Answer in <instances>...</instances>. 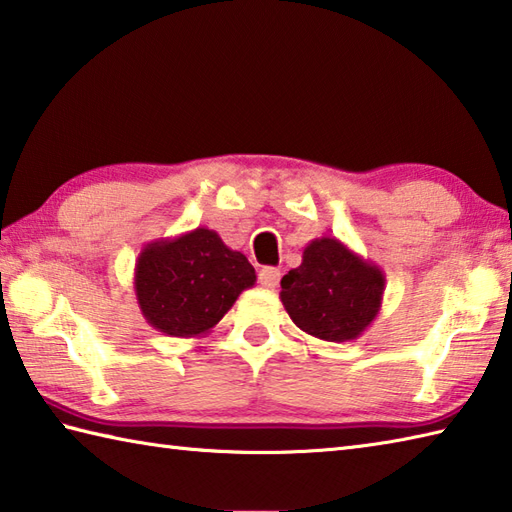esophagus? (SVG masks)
Masks as SVG:
<instances>
[{
    "label": "esophagus",
    "instance_id": "34e87169",
    "mask_svg": "<svg viewBox=\"0 0 512 512\" xmlns=\"http://www.w3.org/2000/svg\"><path fill=\"white\" fill-rule=\"evenodd\" d=\"M279 277H282V273H279V268L275 266H264L259 270V284L264 288H277Z\"/></svg>",
    "mask_w": 512,
    "mask_h": 512
}]
</instances>
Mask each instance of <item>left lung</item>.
<instances>
[{
    "instance_id": "obj_1",
    "label": "left lung",
    "mask_w": 512,
    "mask_h": 512,
    "mask_svg": "<svg viewBox=\"0 0 512 512\" xmlns=\"http://www.w3.org/2000/svg\"><path fill=\"white\" fill-rule=\"evenodd\" d=\"M386 275L335 237L313 239L282 279L279 299L297 328L324 342H353L382 308Z\"/></svg>"
}]
</instances>
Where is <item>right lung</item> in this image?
Here are the masks:
<instances>
[{
	"label": "right lung",
	"instance_id": "obj_1",
	"mask_svg": "<svg viewBox=\"0 0 512 512\" xmlns=\"http://www.w3.org/2000/svg\"><path fill=\"white\" fill-rule=\"evenodd\" d=\"M257 282L246 255L210 228L148 242L135 264V295L146 322L170 337H202Z\"/></svg>",
	"mask_w": 512,
	"mask_h": 512
}]
</instances>
